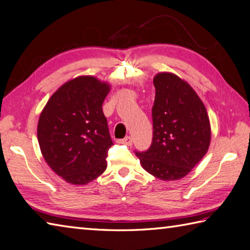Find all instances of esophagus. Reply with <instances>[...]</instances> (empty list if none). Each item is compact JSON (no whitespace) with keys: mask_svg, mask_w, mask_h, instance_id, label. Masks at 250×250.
I'll use <instances>...</instances> for the list:
<instances>
[{"mask_svg":"<svg viewBox=\"0 0 250 250\" xmlns=\"http://www.w3.org/2000/svg\"><path fill=\"white\" fill-rule=\"evenodd\" d=\"M117 143H119V144H126V145L130 146L131 144H133V139H131L130 136H126L125 138H123V139H120V140H117Z\"/></svg>","mask_w":250,"mask_h":250,"instance_id":"1","label":"esophagus"}]
</instances>
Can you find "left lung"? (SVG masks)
<instances>
[{
    "instance_id": "8db88e82",
    "label": "left lung",
    "mask_w": 250,
    "mask_h": 250,
    "mask_svg": "<svg viewBox=\"0 0 250 250\" xmlns=\"http://www.w3.org/2000/svg\"><path fill=\"white\" fill-rule=\"evenodd\" d=\"M152 143L135 151L143 167L163 181L187 175L208 151L211 129L204 103L189 84L171 73L153 78Z\"/></svg>"
}]
</instances>
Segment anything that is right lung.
<instances>
[{"mask_svg": "<svg viewBox=\"0 0 250 250\" xmlns=\"http://www.w3.org/2000/svg\"><path fill=\"white\" fill-rule=\"evenodd\" d=\"M109 91L95 77H77L59 88L41 112V153L67 183L86 185L105 171L113 141L102 104Z\"/></svg>", "mask_w": 250, "mask_h": 250, "instance_id": "right-lung-1", "label": "right lung"}]
</instances>
